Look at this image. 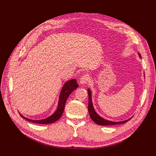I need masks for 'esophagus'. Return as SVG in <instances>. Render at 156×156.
Instances as JSON below:
<instances>
[{
    "label": "esophagus",
    "mask_w": 156,
    "mask_h": 156,
    "mask_svg": "<svg viewBox=\"0 0 156 156\" xmlns=\"http://www.w3.org/2000/svg\"><path fill=\"white\" fill-rule=\"evenodd\" d=\"M89 80V76L88 74H84L81 76L80 79V83L81 84H86Z\"/></svg>",
    "instance_id": "obj_1"
}]
</instances>
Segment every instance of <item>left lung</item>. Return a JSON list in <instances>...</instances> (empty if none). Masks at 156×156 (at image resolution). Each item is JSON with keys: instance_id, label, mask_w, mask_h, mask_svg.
I'll return each instance as SVG.
<instances>
[{"instance_id": "obj_1", "label": "left lung", "mask_w": 156, "mask_h": 156, "mask_svg": "<svg viewBox=\"0 0 156 156\" xmlns=\"http://www.w3.org/2000/svg\"><path fill=\"white\" fill-rule=\"evenodd\" d=\"M140 57L141 58V55L140 54ZM88 112L89 115L90 116V118L92 121H93L99 125H119V124H122L125 123V122H127L128 120H126L124 121H121V122H113V121H110L105 120V119H102L101 117L97 112H95L94 109L93 108V106H92V99H91V92L90 90L88 89Z\"/></svg>"}]
</instances>
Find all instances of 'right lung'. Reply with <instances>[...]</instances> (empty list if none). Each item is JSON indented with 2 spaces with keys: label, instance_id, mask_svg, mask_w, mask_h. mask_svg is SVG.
<instances>
[{
  "label": "right lung",
  "instance_id": "right-lung-1",
  "mask_svg": "<svg viewBox=\"0 0 156 156\" xmlns=\"http://www.w3.org/2000/svg\"><path fill=\"white\" fill-rule=\"evenodd\" d=\"M78 87V84H77V81H76V79H72V80H70L66 82L64 87H62L60 94H59L58 107L57 110H56L54 113L51 115L50 117L42 119V120H32V119H29L23 117V115H21V117L23 119H26L27 121L39 124H49L52 123V122L58 121V119L62 117L63 112H64V110L66 102L67 101L69 94H70L74 90H76Z\"/></svg>",
  "mask_w": 156,
  "mask_h": 156
}]
</instances>
